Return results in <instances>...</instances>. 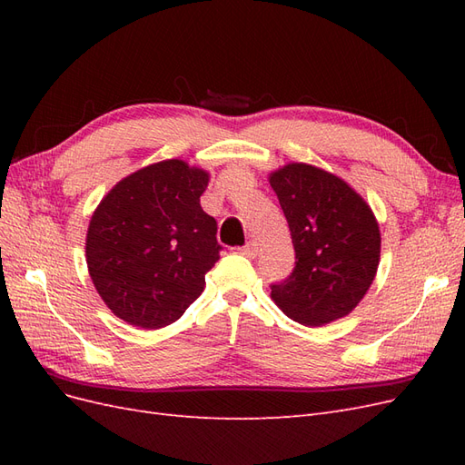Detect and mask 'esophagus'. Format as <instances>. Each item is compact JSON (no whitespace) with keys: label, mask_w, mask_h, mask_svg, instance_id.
I'll use <instances>...</instances> for the list:
<instances>
[{"label":"esophagus","mask_w":465,"mask_h":465,"mask_svg":"<svg viewBox=\"0 0 465 465\" xmlns=\"http://www.w3.org/2000/svg\"><path fill=\"white\" fill-rule=\"evenodd\" d=\"M241 252H242L246 258H256L258 256V244L254 241H250Z\"/></svg>","instance_id":"obj_1"}]
</instances>
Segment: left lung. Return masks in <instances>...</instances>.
<instances>
[{
  "label": "left lung",
  "instance_id": "8db88e82",
  "mask_svg": "<svg viewBox=\"0 0 465 465\" xmlns=\"http://www.w3.org/2000/svg\"><path fill=\"white\" fill-rule=\"evenodd\" d=\"M294 246L292 273L272 285L291 320L323 326L347 316L372 285L380 229L371 205L345 180L306 163L270 174Z\"/></svg>",
  "mask_w": 465,
  "mask_h": 465
}]
</instances>
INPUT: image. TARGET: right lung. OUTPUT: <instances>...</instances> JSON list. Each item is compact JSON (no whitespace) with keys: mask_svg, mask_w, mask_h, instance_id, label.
Here are the masks:
<instances>
[{"mask_svg":"<svg viewBox=\"0 0 465 465\" xmlns=\"http://www.w3.org/2000/svg\"><path fill=\"white\" fill-rule=\"evenodd\" d=\"M209 173L180 159L139 168L98 203L87 231V267L124 322L159 330L200 297L219 260L217 221L200 205Z\"/></svg>","mask_w":465,"mask_h":465,"instance_id":"obj_1","label":"right lung"}]
</instances>
